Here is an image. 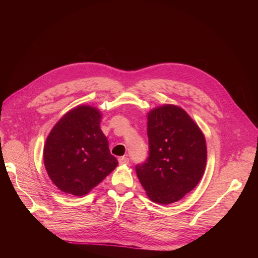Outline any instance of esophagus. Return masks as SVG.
<instances>
[{"label":"esophagus","mask_w":258,"mask_h":258,"mask_svg":"<svg viewBox=\"0 0 258 258\" xmlns=\"http://www.w3.org/2000/svg\"><path fill=\"white\" fill-rule=\"evenodd\" d=\"M118 162H119V165H128L129 158L127 157V156H122V157L118 158Z\"/></svg>","instance_id":"1"}]
</instances>
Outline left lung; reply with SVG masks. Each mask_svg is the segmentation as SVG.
Here are the masks:
<instances>
[{
	"label": "left lung",
	"mask_w": 258,
	"mask_h": 258,
	"mask_svg": "<svg viewBox=\"0 0 258 258\" xmlns=\"http://www.w3.org/2000/svg\"><path fill=\"white\" fill-rule=\"evenodd\" d=\"M147 121L148 156L136 166L137 175L151 200L173 204L204 175L206 140L189 115L175 105L155 108Z\"/></svg>",
	"instance_id": "8db88e82"
}]
</instances>
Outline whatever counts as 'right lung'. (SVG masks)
Instances as JSON below:
<instances>
[{"label":"right lung","instance_id":"right-lung-1","mask_svg":"<svg viewBox=\"0 0 258 258\" xmlns=\"http://www.w3.org/2000/svg\"><path fill=\"white\" fill-rule=\"evenodd\" d=\"M100 121L97 108L81 105L68 112L50 131L44 146V163L60 190L84 196L118 165Z\"/></svg>","mask_w":258,"mask_h":258}]
</instances>
